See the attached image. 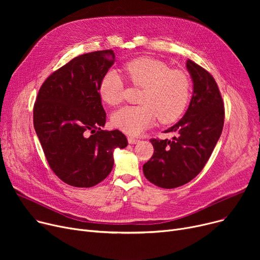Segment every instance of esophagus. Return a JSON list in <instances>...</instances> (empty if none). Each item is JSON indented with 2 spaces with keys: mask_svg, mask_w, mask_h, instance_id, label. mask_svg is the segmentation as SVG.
<instances>
[{
  "mask_svg": "<svg viewBox=\"0 0 260 260\" xmlns=\"http://www.w3.org/2000/svg\"><path fill=\"white\" fill-rule=\"evenodd\" d=\"M127 140H128V143H129V144H137V143L140 142L139 139H136V138H134V137H128Z\"/></svg>",
  "mask_w": 260,
  "mask_h": 260,
  "instance_id": "34e87169",
  "label": "esophagus"
}]
</instances>
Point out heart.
<instances>
[{"label":"heart","instance_id":"obj_1","mask_svg":"<svg viewBox=\"0 0 260 260\" xmlns=\"http://www.w3.org/2000/svg\"><path fill=\"white\" fill-rule=\"evenodd\" d=\"M126 79L143 87L141 105L124 106L112 116L114 126L131 136L140 135L158 118L162 123L178 119L187 105L190 82L186 74L171 70L163 62L151 58H137L122 67ZM124 84L114 71L107 72L99 84V94L108 105L121 102Z\"/></svg>","mask_w":260,"mask_h":260}]
</instances>
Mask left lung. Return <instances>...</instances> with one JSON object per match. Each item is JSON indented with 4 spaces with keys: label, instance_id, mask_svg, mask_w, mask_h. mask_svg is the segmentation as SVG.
Wrapping results in <instances>:
<instances>
[{
    "label": "left lung",
    "instance_id": "8db88e82",
    "mask_svg": "<svg viewBox=\"0 0 260 260\" xmlns=\"http://www.w3.org/2000/svg\"><path fill=\"white\" fill-rule=\"evenodd\" d=\"M193 80V95L183 118L166 133H177L172 140L151 139L154 154L143 166L145 178L163 188L181 186L202 171L219 140L224 107L219 88L204 68L186 61Z\"/></svg>",
    "mask_w": 260,
    "mask_h": 260
}]
</instances>
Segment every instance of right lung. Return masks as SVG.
I'll use <instances>...</instances> for the list:
<instances>
[{"label": "right lung", "mask_w": 260, "mask_h": 260, "mask_svg": "<svg viewBox=\"0 0 260 260\" xmlns=\"http://www.w3.org/2000/svg\"><path fill=\"white\" fill-rule=\"evenodd\" d=\"M115 63L113 50L81 54L52 73L34 106V125L52 172L72 186L90 187L114 167V149L127 139L103 131L106 114L99 84Z\"/></svg>", "instance_id": "obj_1"}]
</instances>
